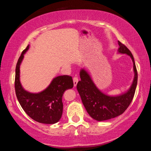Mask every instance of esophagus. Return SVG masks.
<instances>
[{
	"label": "esophagus",
	"instance_id": "34e87169",
	"mask_svg": "<svg viewBox=\"0 0 151 151\" xmlns=\"http://www.w3.org/2000/svg\"><path fill=\"white\" fill-rule=\"evenodd\" d=\"M78 82V77H76V76H75V77L73 78V83H74V86H76V85H77Z\"/></svg>",
	"mask_w": 151,
	"mask_h": 151
}]
</instances>
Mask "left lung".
Masks as SVG:
<instances>
[{"label": "left lung", "instance_id": "left-lung-1", "mask_svg": "<svg viewBox=\"0 0 151 151\" xmlns=\"http://www.w3.org/2000/svg\"><path fill=\"white\" fill-rule=\"evenodd\" d=\"M118 43V53L129 56L133 63L134 78L127 91L119 95L106 94L99 89L85 68L80 70L81 81L77 83L76 88L88 114L98 121L115 118L123 113L131 104L136 90L138 75L134 57L126 46L119 41Z\"/></svg>", "mask_w": 151, "mask_h": 151}]
</instances>
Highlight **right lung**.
Instances as JSON below:
<instances>
[{"label":"right lung","instance_id":"obj_1","mask_svg":"<svg viewBox=\"0 0 151 151\" xmlns=\"http://www.w3.org/2000/svg\"><path fill=\"white\" fill-rule=\"evenodd\" d=\"M29 45L22 51L16 66L15 92L20 106L30 118L43 124H55L63 114L62 101L64 92L73 87L70 76H58L54 78L45 90L37 93H30L22 87L20 81V66Z\"/></svg>","mask_w":151,"mask_h":151}]
</instances>
